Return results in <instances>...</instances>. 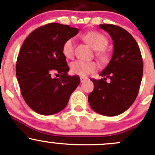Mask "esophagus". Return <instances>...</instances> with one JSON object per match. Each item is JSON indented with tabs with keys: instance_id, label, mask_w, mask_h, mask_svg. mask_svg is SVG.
<instances>
[{
	"instance_id": "obj_1",
	"label": "esophagus",
	"mask_w": 155,
	"mask_h": 155,
	"mask_svg": "<svg viewBox=\"0 0 155 155\" xmlns=\"http://www.w3.org/2000/svg\"><path fill=\"white\" fill-rule=\"evenodd\" d=\"M85 80H87V78H85V77H82V76H81L80 77V81H81V82H85Z\"/></svg>"
}]
</instances>
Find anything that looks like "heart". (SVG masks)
Here are the masks:
<instances>
[{
	"label": "heart",
	"mask_w": 155,
	"mask_h": 155,
	"mask_svg": "<svg viewBox=\"0 0 155 155\" xmlns=\"http://www.w3.org/2000/svg\"><path fill=\"white\" fill-rule=\"evenodd\" d=\"M83 39L94 50H97L96 56L102 62L109 60V54L105 50L108 45V39L104 34L97 31H90L83 36ZM62 54L66 58L71 59L74 55V39H68L62 46ZM98 70V64L94 61H84L78 60L70 64L72 74L80 76H87L95 73Z\"/></svg>",
	"instance_id": "obj_1"
}]
</instances>
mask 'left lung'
I'll return each mask as SVG.
<instances>
[{
    "label": "left lung",
    "instance_id": "left-lung-1",
    "mask_svg": "<svg viewBox=\"0 0 155 155\" xmlns=\"http://www.w3.org/2000/svg\"><path fill=\"white\" fill-rule=\"evenodd\" d=\"M113 40V54L100 73L104 79H92L94 90L88 102L94 112L115 116L125 112L135 101L143 74L141 51L135 39L125 29L115 25H100ZM109 81H107V79Z\"/></svg>",
    "mask_w": 155,
    "mask_h": 155
}]
</instances>
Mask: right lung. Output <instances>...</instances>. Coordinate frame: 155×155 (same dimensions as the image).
<instances>
[{"label":"right lung","mask_w":155,"mask_h":155,"mask_svg":"<svg viewBox=\"0 0 155 155\" xmlns=\"http://www.w3.org/2000/svg\"><path fill=\"white\" fill-rule=\"evenodd\" d=\"M78 32L67 25L49 23L31 32L21 46L15 66L17 80L26 104L40 115L64 109L80 82L79 76L68 75L70 68L62 54L63 43Z\"/></svg>","instance_id":"right-lung-1"}]
</instances>
